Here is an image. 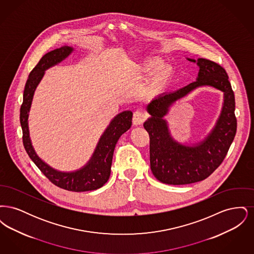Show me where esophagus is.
Listing matches in <instances>:
<instances>
[{
    "mask_svg": "<svg viewBox=\"0 0 254 254\" xmlns=\"http://www.w3.org/2000/svg\"><path fill=\"white\" fill-rule=\"evenodd\" d=\"M146 114L142 111H135L133 114L132 123L134 126L142 125L146 120Z\"/></svg>",
    "mask_w": 254,
    "mask_h": 254,
    "instance_id": "esophagus-1",
    "label": "esophagus"
}]
</instances>
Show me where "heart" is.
I'll return each mask as SVG.
<instances>
[{"instance_id": "obj_1", "label": "heart", "mask_w": 254, "mask_h": 254, "mask_svg": "<svg viewBox=\"0 0 254 254\" xmlns=\"http://www.w3.org/2000/svg\"><path fill=\"white\" fill-rule=\"evenodd\" d=\"M132 73L138 78H144L152 73L147 85V91L151 94H158L171 80L173 68L169 64H163L160 58L146 57L133 66Z\"/></svg>"}]
</instances>
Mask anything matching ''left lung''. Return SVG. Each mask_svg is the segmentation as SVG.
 <instances>
[{
	"instance_id": "left-lung-1",
	"label": "left lung",
	"mask_w": 254,
	"mask_h": 254,
	"mask_svg": "<svg viewBox=\"0 0 254 254\" xmlns=\"http://www.w3.org/2000/svg\"><path fill=\"white\" fill-rule=\"evenodd\" d=\"M197 64L200 69L195 82L174 92L162 94L147 106L151 117L144 127L149 135L150 169L157 180L168 185H188L205 180L222 164L236 134L235 98L228 73L213 61L199 58ZM201 85H210L224 92L221 115L214 130L203 142L194 147L180 145L170 137L163 116L175 100Z\"/></svg>"
}]
</instances>
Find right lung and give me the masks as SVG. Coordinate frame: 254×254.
I'll return each instance as SVG.
<instances>
[{
  "label": "right lung",
  "instance_id": "1",
  "mask_svg": "<svg viewBox=\"0 0 254 254\" xmlns=\"http://www.w3.org/2000/svg\"><path fill=\"white\" fill-rule=\"evenodd\" d=\"M71 51L72 48L69 47L54 49L44 55L36 66L31 70L24 86V100L20 110V122L23 129V143L25 151L38 169L55 186L65 190L81 192L97 190L109 180L115 145L122 134L130 128L132 124V112L124 111L112 120L109 127L102 135L91 160L85 168L78 171L70 173L57 171L51 169L38 157L31 145L27 125L28 111L33 94L37 85L44 76V71L64 60Z\"/></svg>",
  "mask_w": 254,
  "mask_h": 254
}]
</instances>
